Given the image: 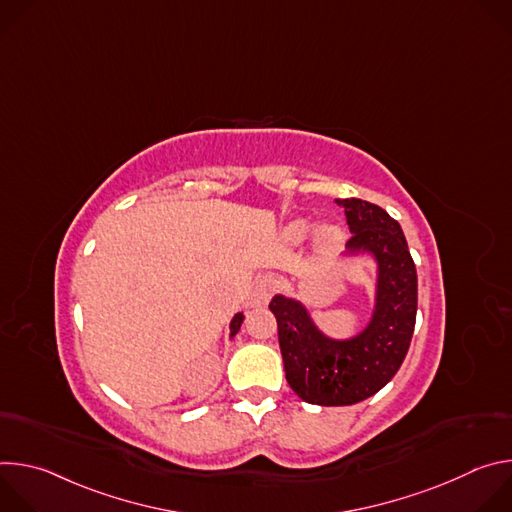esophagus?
Masks as SVG:
<instances>
[{
	"label": "esophagus",
	"mask_w": 512,
	"mask_h": 512,
	"mask_svg": "<svg viewBox=\"0 0 512 512\" xmlns=\"http://www.w3.org/2000/svg\"><path fill=\"white\" fill-rule=\"evenodd\" d=\"M275 289H277V279L273 275H263L261 279H257V283L253 287V302L267 304Z\"/></svg>",
	"instance_id": "1"
}]
</instances>
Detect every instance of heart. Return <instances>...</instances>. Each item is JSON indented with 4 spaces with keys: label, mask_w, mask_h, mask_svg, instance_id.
<instances>
[{
    "label": "heart",
    "mask_w": 512,
    "mask_h": 512,
    "mask_svg": "<svg viewBox=\"0 0 512 512\" xmlns=\"http://www.w3.org/2000/svg\"><path fill=\"white\" fill-rule=\"evenodd\" d=\"M312 233V223L308 218H298V221L289 223L285 229V237L291 243H302L310 237ZM344 241V229L338 223H324L316 231V247L322 253H332L336 251Z\"/></svg>",
    "instance_id": "obj_1"
}]
</instances>
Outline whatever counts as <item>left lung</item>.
Masks as SVG:
<instances>
[{
    "mask_svg": "<svg viewBox=\"0 0 512 512\" xmlns=\"http://www.w3.org/2000/svg\"><path fill=\"white\" fill-rule=\"evenodd\" d=\"M336 204L352 233L344 259L369 255L377 265L369 324L338 340L316 326L300 300L277 294L269 302L289 387L302 401L326 407L369 399L395 377L417 314V271L399 223L367 200L338 198Z\"/></svg>",
    "mask_w": 512,
    "mask_h": 512,
    "instance_id": "left-lung-1",
    "label": "left lung"
}]
</instances>
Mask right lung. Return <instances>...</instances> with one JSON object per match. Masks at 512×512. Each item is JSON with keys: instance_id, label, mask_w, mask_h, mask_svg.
Listing matches in <instances>:
<instances>
[{"instance_id": "1", "label": "right lung", "mask_w": 512, "mask_h": 512, "mask_svg": "<svg viewBox=\"0 0 512 512\" xmlns=\"http://www.w3.org/2000/svg\"><path fill=\"white\" fill-rule=\"evenodd\" d=\"M243 320H245V316H243V312H239V314H235V318L231 320V338L241 330V324H243Z\"/></svg>"}]
</instances>
